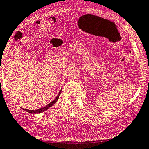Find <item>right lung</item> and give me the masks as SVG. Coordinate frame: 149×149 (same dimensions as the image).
<instances>
[{"label": "right lung", "instance_id": "1", "mask_svg": "<svg viewBox=\"0 0 149 149\" xmlns=\"http://www.w3.org/2000/svg\"><path fill=\"white\" fill-rule=\"evenodd\" d=\"M61 90H60L59 94H58V95L57 96L56 98H55L54 101H52L51 102V103H49L48 104H47V105H46V107L42 108V109H38V110H28V109H23V110H25V111H26V112H29V113H41V112H45V110L48 109L49 107H51L52 105H53V104H54L57 101L58 99H59V95H60V94H61Z\"/></svg>", "mask_w": 149, "mask_h": 149}]
</instances>
